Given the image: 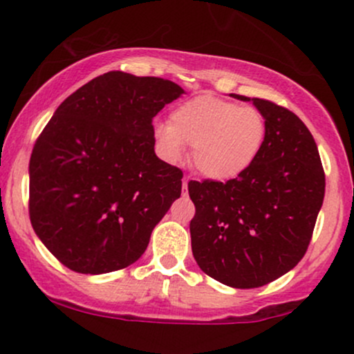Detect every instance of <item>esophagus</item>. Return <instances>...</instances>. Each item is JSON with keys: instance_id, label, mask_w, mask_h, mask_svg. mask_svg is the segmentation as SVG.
I'll return each instance as SVG.
<instances>
[{"instance_id": "obj_1", "label": "esophagus", "mask_w": 354, "mask_h": 354, "mask_svg": "<svg viewBox=\"0 0 354 354\" xmlns=\"http://www.w3.org/2000/svg\"><path fill=\"white\" fill-rule=\"evenodd\" d=\"M188 181H189V178H185V180H183V193L186 194V191H188Z\"/></svg>"}]
</instances>
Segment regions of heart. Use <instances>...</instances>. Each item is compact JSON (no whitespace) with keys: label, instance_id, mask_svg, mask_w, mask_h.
Listing matches in <instances>:
<instances>
[{"label":"heart","instance_id":"b5f03b06","mask_svg":"<svg viewBox=\"0 0 354 354\" xmlns=\"http://www.w3.org/2000/svg\"><path fill=\"white\" fill-rule=\"evenodd\" d=\"M154 136L169 161H180L193 146L191 163L208 180L230 181L258 160L266 143V118L254 106L201 95L178 104L171 121L154 126Z\"/></svg>","mask_w":354,"mask_h":354}]
</instances>
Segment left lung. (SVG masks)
Returning a JSON list of instances; mask_svg holds the SVG:
<instances>
[{"label": "left lung", "mask_w": 354, "mask_h": 354, "mask_svg": "<svg viewBox=\"0 0 354 354\" xmlns=\"http://www.w3.org/2000/svg\"><path fill=\"white\" fill-rule=\"evenodd\" d=\"M266 118L258 160L226 183L189 181L194 203L191 250L198 266L239 290L274 281L301 261L324 198V171L315 138L290 109L231 95Z\"/></svg>", "instance_id": "obj_1"}]
</instances>
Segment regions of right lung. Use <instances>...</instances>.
<instances>
[{"label":"right lung","mask_w":354,"mask_h":354,"mask_svg":"<svg viewBox=\"0 0 354 354\" xmlns=\"http://www.w3.org/2000/svg\"><path fill=\"white\" fill-rule=\"evenodd\" d=\"M183 93L173 81L109 71L44 126L30 160V219L64 266L103 274L145 253L183 178L154 153L153 118Z\"/></svg>","instance_id":"add662e5"}]
</instances>
